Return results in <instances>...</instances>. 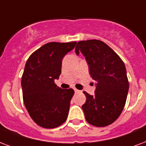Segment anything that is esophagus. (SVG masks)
<instances>
[{
	"label": "esophagus",
	"instance_id": "1",
	"mask_svg": "<svg viewBox=\"0 0 146 146\" xmlns=\"http://www.w3.org/2000/svg\"><path fill=\"white\" fill-rule=\"evenodd\" d=\"M74 91H75V93H79L80 92V90H77V89H74Z\"/></svg>",
	"mask_w": 146,
	"mask_h": 146
}]
</instances>
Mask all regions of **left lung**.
<instances>
[{
  "instance_id": "left-lung-1",
  "label": "left lung",
  "mask_w": 146,
  "mask_h": 146,
  "mask_svg": "<svg viewBox=\"0 0 146 146\" xmlns=\"http://www.w3.org/2000/svg\"><path fill=\"white\" fill-rule=\"evenodd\" d=\"M75 52L83 53L91 77L97 82L95 95L83 92L86 101L82 109L86 119L96 127L110 125L120 115L127 98L129 85L125 64L115 51L99 40L79 41Z\"/></svg>"
}]
</instances>
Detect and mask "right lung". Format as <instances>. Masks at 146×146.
<instances>
[{
    "instance_id": "obj_1",
    "label": "right lung",
    "mask_w": 146,
    "mask_h": 146,
    "mask_svg": "<svg viewBox=\"0 0 146 146\" xmlns=\"http://www.w3.org/2000/svg\"><path fill=\"white\" fill-rule=\"evenodd\" d=\"M76 43H46L27 60L21 80L23 100L31 119L41 127H58L67 119L74 90L61 89L54 80L60 75L63 56Z\"/></svg>"
}]
</instances>
